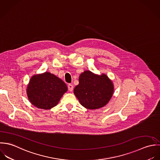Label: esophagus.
Segmentation results:
<instances>
[{
  "label": "esophagus",
  "mask_w": 160,
  "mask_h": 160,
  "mask_svg": "<svg viewBox=\"0 0 160 160\" xmlns=\"http://www.w3.org/2000/svg\"><path fill=\"white\" fill-rule=\"evenodd\" d=\"M73 86L72 84H68V90L70 92H72L73 90Z\"/></svg>",
  "instance_id": "34e87169"
}]
</instances>
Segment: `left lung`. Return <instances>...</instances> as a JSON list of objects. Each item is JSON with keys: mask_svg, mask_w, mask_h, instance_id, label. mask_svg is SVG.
<instances>
[{"mask_svg": "<svg viewBox=\"0 0 160 160\" xmlns=\"http://www.w3.org/2000/svg\"><path fill=\"white\" fill-rule=\"evenodd\" d=\"M113 92V83L106 75H98L90 70L80 74L79 84L73 90L80 104L89 109L104 107L111 99Z\"/></svg>", "mask_w": 160, "mask_h": 160, "instance_id": "1", "label": "left lung"}]
</instances>
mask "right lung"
Masks as SVG:
<instances>
[{"mask_svg": "<svg viewBox=\"0 0 160 160\" xmlns=\"http://www.w3.org/2000/svg\"><path fill=\"white\" fill-rule=\"evenodd\" d=\"M67 91V87L64 82L48 72L33 75L27 89L32 105L42 109L56 106Z\"/></svg>", "mask_w": 160, "mask_h": 160, "instance_id": "add662e5", "label": "right lung"}]
</instances>
